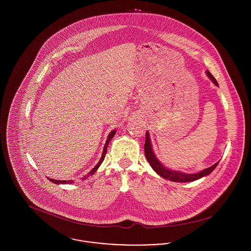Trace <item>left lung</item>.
Returning <instances> with one entry per match:
<instances>
[{"instance_id":"left-lung-1","label":"left lung","mask_w":251,"mask_h":251,"mask_svg":"<svg viewBox=\"0 0 251 251\" xmlns=\"http://www.w3.org/2000/svg\"><path fill=\"white\" fill-rule=\"evenodd\" d=\"M207 74L210 77V79H212V81L215 83L216 86H218L217 81L215 80V77L211 74V72L207 71ZM144 150H145V155L146 158L148 159L150 165L151 166V168L162 178L164 179H170L172 181H179V182H187V181H193L196 179H200L202 177H205L209 174H211L215 169V167L217 166V164L219 163L216 162L213 166L204 169L203 171L196 173V174H184L181 172H177V171H172L167 169L166 167H164L159 161L158 159L155 157L152 149H151V140L149 137V132H146V141H145V145H144Z\"/></svg>"}]
</instances>
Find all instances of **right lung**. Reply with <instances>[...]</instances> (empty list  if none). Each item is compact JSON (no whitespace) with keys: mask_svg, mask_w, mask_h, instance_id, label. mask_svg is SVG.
I'll return each instance as SVG.
<instances>
[{"mask_svg":"<svg viewBox=\"0 0 251 251\" xmlns=\"http://www.w3.org/2000/svg\"><path fill=\"white\" fill-rule=\"evenodd\" d=\"M115 133H116V130H113V131H111L110 132V134L108 135L107 140H106V143L104 145V148H103V151H102V155H101V158H100V160L99 161V163L91 170V172L90 173H88V175H86L83 179H86V178H89L90 176H92V175H94V173H96V171L98 170V168L100 166V164L102 163V161L104 160V157H105V154H106V151H107V147L108 145H109V142H110V140L113 138V136L115 135ZM50 180L52 181V182H54V183H72L73 182V180H58V179H50Z\"/></svg>","mask_w":251,"mask_h":251,"instance_id":"1","label":"right lung"}]
</instances>
